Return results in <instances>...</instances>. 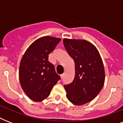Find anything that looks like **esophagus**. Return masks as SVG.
<instances>
[{"label":"esophagus","mask_w":123,"mask_h":123,"mask_svg":"<svg viewBox=\"0 0 123 123\" xmlns=\"http://www.w3.org/2000/svg\"><path fill=\"white\" fill-rule=\"evenodd\" d=\"M64 76V74H62V75H61V79H63Z\"/></svg>","instance_id":"esophagus-1"}]
</instances>
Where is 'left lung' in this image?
Masks as SVG:
<instances>
[{
	"label": "left lung",
	"instance_id": "8db88e82",
	"mask_svg": "<svg viewBox=\"0 0 123 123\" xmlns=\"http://www.w3.org/2000/svg\"><path fill=\"white\" fill-rule=\"evenodd\" d=\"M63 43L75 64L73 82L64 85L66 96L74 105H84L95 98L103 88V62L96 48L89 41L64 39Z\"/></svg>",
	"mask_w": 123,
	"mask_h": 123
}]
</instances>
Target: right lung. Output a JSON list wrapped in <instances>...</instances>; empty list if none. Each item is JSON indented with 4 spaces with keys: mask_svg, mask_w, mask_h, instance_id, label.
<instances>
[{
    "mask_svg": "<svg viewBox=\"0 0 123 123\" xmlns=\"http://www.w3.org/2000/svg\"><path fill=\"white\" fill-rule=\"evenodd\" d=\"M61 39L44 36L36 40L26 50L20 62L19 79L22 89L30 99L41 101L50 95L61 79L48 55Z\"/></svg>",
    "mask_w": 123,
    "mask_h": 123,
    "instance_id": "add662e5",
    "label": "right lung"
}]
</instances>
